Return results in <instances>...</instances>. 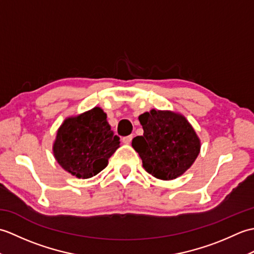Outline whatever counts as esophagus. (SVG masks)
Segmentation results:
<instances>
[{
    "label": "esophagus",
    "instance_id": "obj_1",
    "mask_svg": "<svg viewBox=\"0 0 254 254\" xmlns=\"http://www.w3.org/2000/svg\"><path fill=\"white\" fill-rule=\"evenodd\" d=\"M132 139H133V135H127V136H124L122 138V142L124 144H130L132 142Z\"/></svg>",
    "mask_w": 254,
    "mask_h": 254
}]
</instances>
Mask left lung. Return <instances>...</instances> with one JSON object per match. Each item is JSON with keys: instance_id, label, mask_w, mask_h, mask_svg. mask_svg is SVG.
Listing matches in <instances>:
<instances>
[{"instance_id": "obj_1", "label": "left lung", "mask_w": 254, "mask_h": 254, "mask_svg": "<svg viewBox=\"0 0 254 254\" xmlns=\"http://www.w3.org/2000/svg\"><path fill=\"white\" fill-rule=\"evenodd\" d=\"M138 120L144 134L133 138L132 146L148 174L157 179L171 180L190 168L201 144L185 117L153 109L139 116Z\"/></svg>"}]
</instances>
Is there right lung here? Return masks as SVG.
I'll list each match as a JSON object with an SVG mask.
<instances>
[{
    "label": "right lung",
    "instance_id": "obj_1",
    "mask_svg": "<svg viewBox=\"0 0 254 254\" xmlns=\"http://www.w3.org/2000/svg\"><path fill=\"white\" fill-rule=\"evenodd\" d=\"M119 146L120 137L111 130L106 113L96 107L63 122L53 153L63 169L77 178L88 179L106 168L108 159Z\"/></svg>",
    "mask_w": 254,
    "mask_h": 254
}]
</instances>
